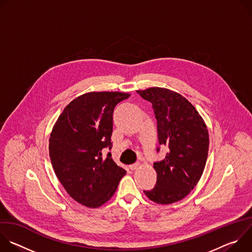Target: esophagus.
<instances>
[{
    "instance_id": "obj_1",
    "label": "esophagus",
    "mask_w": 252,
    "mask_h": 252,
    "mask_svg": "<svg viewBox=\"0 0 252 252\" xmlns=\"http://www.w3.org/2000/svg\"><path fill=\"white\" fill-rule=\"evenodd\" d=\"M138 166H139L138 163H133V164H130L128 167H129L130 170H134V169H136Z\"/></svg>"
}]
</instances>
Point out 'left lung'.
<instances>
[{
  "label": "left lung",
  "instance_id": "8db88e82",
  "mask_svg": "<svg viewBox=\"0 0 252 252\" xmlns=\"http://www.w3.org/2000/svg\"><path fill=\"white\" fill-rule=\"evenodd\" d=\"M136 93L152 102L158 143L167 148L165 158L154 162L158 173L155 188L143 192L157 203H173L186 197L202 175L209 147L208 130L195 107L182 94L163 88Z\"/></svg>",
  "mask_w": 252,
  "mask_h": 252
}]
</instances>
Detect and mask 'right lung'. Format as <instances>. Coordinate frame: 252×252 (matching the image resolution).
<instances>
[{"label":"right lung","mask_w":252,"mask_h":252,"mask_svg":"<svg viewBox=\"0 0 252 252\" xmlns=\"http://www.w3.org/2000/svg\"><path fill=\"white\" fill-rule=\"evenodd\" d=\"M129 94L92 92L70 101L56 122L49 152L59 181L81 204L98 207L115 194L126 170L102 150L113 143V114Z\"/></svg>","instance_id":"add662e5"}]
</instances>
